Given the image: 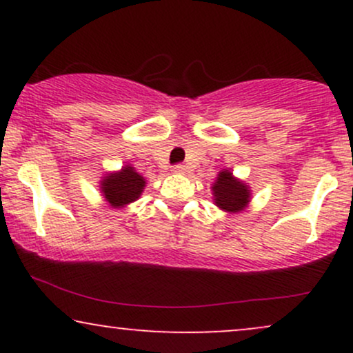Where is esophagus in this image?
<instances>
[{"instance_id": "obj_1", "label": "esophagus", "mask_w": 353, "mask_h": 353, "mask_svg": "<svg viewBox=\"0 0 353 353\" xmlns=\"http://www.w3.org/2000/svg\"><path fill=\"white\" fill-rule=\"evenodd\" d=\"M185 171H188V168H185L184 164H176V165H174V172H176V174H184Z\"/></svg>"}]
</instances>
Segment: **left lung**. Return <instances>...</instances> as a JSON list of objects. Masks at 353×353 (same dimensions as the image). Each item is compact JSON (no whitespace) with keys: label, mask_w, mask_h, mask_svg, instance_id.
Segmentation results:
<instances>
[{"label":"left lung","mask_w":353,"mask_h":353,"mask_svg":"<svg viewBox=\"0 0 353 353\" xmlns=\"http://www.w3.org/2000/svg\"><path fill=\"white\" fill-rule=\"evenodd\" d=\"M212 194L214 204L225 212H241L250 202V189L245 182L236 179L228 169L217 174V179L212 184Z\"/></svg>","instance_id":"8db88e82"}]
</instances>
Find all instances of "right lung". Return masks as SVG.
Listing matches in <instances>:
<instances>
[{"mask_svg":"<svg viewBox=\"0 0 353 353\" xmlns=\"http://www.w3.org/2000/svg\"><path fill=\"white\" fill-rule=\"evenodd\" d=\"M145 188V179L136 172L132 165H124L121 171L109 172L101 181V192L104 201L114 209H121L124 205L137 201Z\"/></svg>","mask_w":353,"mask_h":353,"instance_id":"add662e5","label":"right lung"}]
</instances>
